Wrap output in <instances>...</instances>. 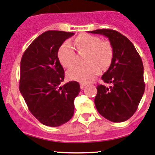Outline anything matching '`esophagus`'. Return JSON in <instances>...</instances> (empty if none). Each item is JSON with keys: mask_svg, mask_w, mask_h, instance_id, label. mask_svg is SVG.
<instances>
[{"mask_svg": "<svg viewBox=\"0 0 155 155\" xmlns=\"http://www.w3.org/2000/svg\"><path fill=\"white\" fill-rule=\"evenodd\" d=\"M84 86H85V84H83V83H81L80 84V87H81V89H83L84 87Z\"/></svg>", "mask_w": 155, "mask_h": 155, "instance_id": "obj_1", "label": "esophagus"}]
</instances>
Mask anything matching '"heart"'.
<instances>
[{"instance_id":"obj_1","label":"heart","mask_w":155,"mask_h":155,"mask_svg":"<svg viewBox=\"0 0 155 155\" xmlns=\"http://www.w3.org/2000/svg\"><path fill=\"white\" fill-rule=\"evenodd\" d=\"M74 44L79 51L87 52L85 64H87L69 70L67 76L70 80L87 84L99 74L101 69H107L112 64L113 48L109 41L101 40L96 35L83 33L76 37ZM57 57L64 68H71L74 65L75 53L70 42H64L59 47Z\"/></svg>"}]
</instances>
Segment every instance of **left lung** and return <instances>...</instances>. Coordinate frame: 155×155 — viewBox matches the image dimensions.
<instances>
[{
	"label": "left lung",
	"mask_w": 155,
	"mask_h": 155,
	"mask_svg": "<svg viewBox=\"0 0 155 155\" xmlns=\"http://www.w3.org/2000/svg\"><path fill=\"white\" fill-rule=\"evenodd\" d=\"M88 32L106 36L113 48L112 64L102 77L105 83L111 85L97 86L95 107L110 121H126L137 111L144 92L141 58L132 42L116 30L97 29Z\"/></svg>",
	"instance_id": "1"
}]
</instances>
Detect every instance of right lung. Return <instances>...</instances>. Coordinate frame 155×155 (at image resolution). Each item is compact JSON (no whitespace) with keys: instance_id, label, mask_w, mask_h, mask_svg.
Listing matches in <instances>:
<instances>
[{"instance_id":"add662e5","label":"right lung","mask_w":155,"mask_h":155,"mask_svg":"<svg viewBox=\"0 0 155 155\" xmlns=\"http://www.w3.org/2000/svg\"><path fill=\"white\" fill-rule=\"evenodd\" d=\"M74 32L46 31L37 37L23 53L19 90L30 113L43 125L59 127L74 115V98L81 91L77 81L64 85V70L57 51Z\"/></svg>"}]
</instances>
